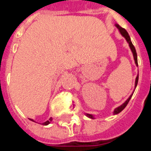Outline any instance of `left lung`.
<instances>
[{"mask_svg": "<svg viewBox=\"0 0 151 151\" xmlns=\"http://www.w3.org/2000/svg\"><path fill=\"white\" fill-rule=\"evenodd\" d=\"M115 27L118 28V29H119V31L120 34L123 36L124 38L126 39L127 42L128 43V46H129L131 50H132V55H133V59H134L135 64H136V65H137V66H138L137 55V51H136V49H135L134 46H133V45H132V41H131L130 37H129V35H128L127 32L126 31V30H125L124 28H123L122 27H120L119 25L118 24H115ZM138 78H139V74H137V78H136V80H135L134 91H135V89H136L137 86ZM134 91H133V92H132V93L131 94L130 96L127 98V100H126V101H125L124 103H123V104L120 105V106H119V107H117V108L114 109V112H113L114 115V114H119V113L121 112L122 110H123V109H124L125 107H126V106H127V105L128 104V102H129V101L131 100V98H132V95H133V93H134ZM85 114H86V117H88V118H90V119H95V116H94L93 114H87V113H85Z\"/></svg>", "mask_w": 151, "mask_h": 151, "instance_id": "left-lung-1", "label": "left lung"}]
</instances>
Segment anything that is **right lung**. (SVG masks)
Here are the masks:
<instances>
[{
	"label": "right lung",
	"instance_id": "1",
	"mask_svg": "<svg viewBox=\"0 0 151 151\" xmlns=\"http://www.w3.org/2000/svg\"><path fill=\"white\" fill-rule=\"evenodd\" d=\"M30 120H31V121H32V122H35L36 123L35 120L32 119H30ZM51 121H52V118L50 117V119L47 120V121H46V122H44V123H41V124H42V125H48V124H50V123H51Z\"/></svg>",
	"mask_w": 151,
	"mask_h": 151
}]
</instances>
